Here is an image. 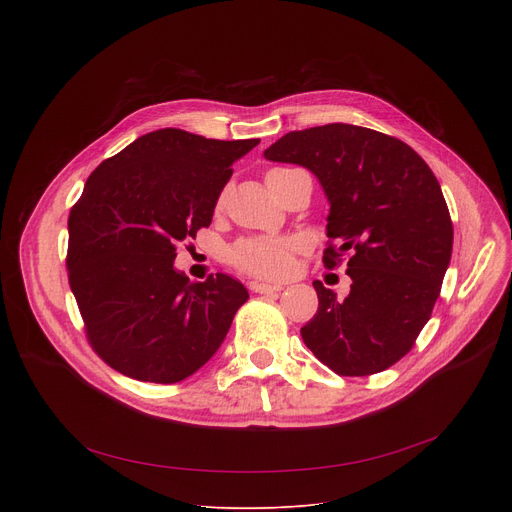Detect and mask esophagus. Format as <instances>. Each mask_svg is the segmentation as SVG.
<instances>
[{"mask_svg":"<svg viewBox=\"0 0 512 512\" xmlns=\"http://www.w3.org/2000/svg\"><path fill=\"white\" fill-rule=\"evenodd\" d=\"M251 289L255 294H275V291H281L283 285L277 283H251Z\"/></svg>","mask_w":512,"mask_h":512,"instance_id":"esophagus-1","label":"esophagus"}]
</instances>
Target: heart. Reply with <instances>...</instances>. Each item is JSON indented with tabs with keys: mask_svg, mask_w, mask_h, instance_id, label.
Returning a JSON list of instances; mask_svg holds the SVG:
<instances>
[{
	"mask_svg": "<svg viewBox=\"0 0 512 512\" xmlns=\"http://www.w3.org/2000/svg\"><path fill=\"white\" fill-rule=\"evenodd\" d=\"M279 172L271 170L269 174ZM223 206V196H218L216 208ZM302 249L296 237H245L229 251V261L243 273L261 279H281L294 267V257Z\"/></svg>",
	"mask_w": 512,
	"mask_h": 512,
	"instance_id": "obj_1",
	"label": "heart"
}]
</instances>
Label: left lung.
I'll use <instances>...</instances> for the list:
<instances>
[{
  "label": "left lung",
  "mask_w": 512,
  "mask_h": 512,
  "mask_svg": "<svg viewBox=\"0 0 512 512\" xmlns=\"http://www.w3.org/2000/svg\"><path fill=\"white\" fill-rule=\"evenodd\" d=\"M265 158L318 176L330 200L322 261L334 269L348 253V298L314 281L318 312L300 330L306 346L340 377L393 367L431 318L452 259L440 182L405 141L348 123L289 131Z\"/></svg>",
  "instance_id": "8db88e82"
}]
</instances>
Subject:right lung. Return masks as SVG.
Listing matches in <instances>:
<instances>
[{"label": "right lung", "mask_w": 512, "mask_h": 512, "mask_svg": "<svg viewBox=\"0 0 512 512\" xmlns=\"http://www.w3.org/2000/svg\"><path fill=\"white\" fill-rule=\"evenodd\" d=\"M257 143L158 129L89 176L68 214L66 269L87 340L117 373L178 383L223 344L247 289L227 273L190 281L174 269L176 243L210 225Z\"/></svg>", "instance_id": "add662e5"}]
</instances>
